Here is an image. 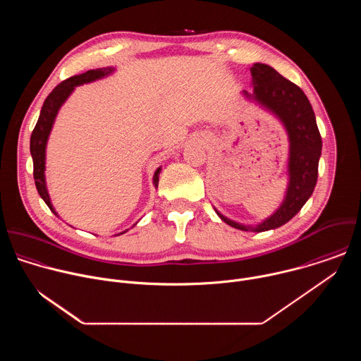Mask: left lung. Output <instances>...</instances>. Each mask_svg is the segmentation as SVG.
Listing matches in <instances>:
<instances>
[{
	"label": "left lung",
	"instance_id": "1",
	"mask_svg": "<svg viewBox=\"0 0 361 361\" xmlns=\"http://www.w3.org/2000/svg\"><path fill=\"white\" fill-rule=\"evenodd\" d=\"M254 98L274 111L284 123L290 137V184L281 207L257 227L237 224L219 212L228 226L243 231H267L290 221L314 191L322 156V135L310 101L302 90L284 78L267 64L257 63L251 68Z\"/></svg>",
	"mask_w": 361,
	"mask_h": 361
}]
</instances>
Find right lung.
Here are the masks:
<instances>
[{
    "mask_svg": "<svg viewBox=\"0 0 361 361\" xmlns=\"http://www.w3.org/2000/svg\"><path fill=\"white\" fill-rule=\"evenodd\" d=\"M110 71H111V68H98V70L85 71V73L78 74V75H73V77L64 80L63 82H60L53 91H51L48 94V97L45 98L44 104H42L38 121H37V124L32 130L31 138H30V151H31V156H32L34 180H35L37 191L41 195V198L45 201V204L48 205L49 210L53 212L54 214H56V212L53 209V205H51V201H49V197H48V192H47V188H45V178H44L45 144H47L48 134L51 131V127H53L54 118H56L61 104L67 99V97L71 94L74 87L104 77ZM160 170L161 169H159L156 171V174H154V184H156V187L159 185Z\"/></svg>",
    "mask_w": 361,
    "mask_h": 361,
    "instance_id": "1",
    "label": "right lung"
}]
</instances>
